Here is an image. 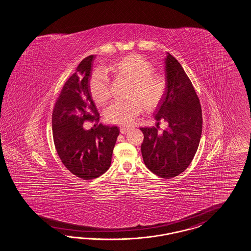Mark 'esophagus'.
<instances>
[{"mask_svg":"<svg viewBox=\"0 0 251 251\" xmlns=\"http://www.w3.org/2000/svg\"><path fill=\"white\" fill-rule=\"evenodd\" d=\"M129 128L128 127H122L121 128V132H122V134H126V133H128L129 132Z\"/></svg>","mask_w":251,"mask_h":251,"instance_id":"34e87169","label":"esophagus"}]
</instances>
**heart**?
Here are the masks:
<instances>
[{"instance_id":"1","label":"heart","mask_w":251,"mask_h":251,"mask_svg":"<svg viewBox=\"0 0 251 251\" xmlns=\"http://www.w3.org/2000/svg\"><path fill=\"white\" fill-rule=\"evenodd\" d=\"M108 70L118 77L130 82L126 101H114L105 110L109 123L128 126L135 121L143 108L151 111L163 101L166 83L146 58L139 54H128L116 60ZM90 92L98 105H104L109 99L108 75L97 68L90 77Z\"/></svg>"}]
</instances>
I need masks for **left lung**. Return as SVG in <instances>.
<instances>
[{
    "mask_svg": "<svg viewBox=\"0 0 251 251\" xmlns=\"http://www.w3.org/2000/svg\"><path fill=\"white\" fill-rule=\"evenodd\" d=\"M166 92L157 108L155 120L169 127L158 135V129L141 128L143 162L157 176L170 179L189 166L202 134V109L196 90L176 58H165Z\"/></svg>",
    "mask_w": 251,
    "mask_h": 251,
    "instance_id": "8db88e82",
    "label": "left lung"
}]
</instances>
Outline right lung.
Listing matches in <instances>:
<instances>
[{"mask_svg":"<svg viewBox=\"0 0 251 251\" xmlns=\"http://www.w3.org/2000/svg\"><path fill=\"white\" fill-rule=\"evenodd\" d=\"M95 56L84 58L62 88L55 102L52 127L54 143L63 164L75 176L91 180L109 168L120 129L100 124L85 129V122H99L89 77Z\"/></svg>","mask_w":251,"mask_h":251,"instance_id":"add662e5","label":"right lung"}]
</instances>
